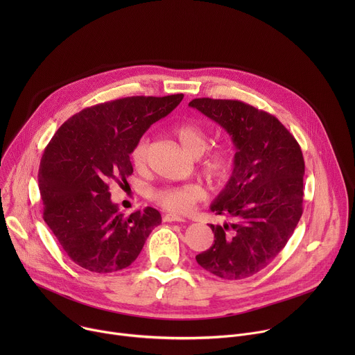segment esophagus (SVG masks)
I'll return each mask as SVG.
<instances>
[{
  "mask_svg": "<svg viewBox=\"0 0 355 355\" xmlns=\"http://www.w3.org/2000/svg\"><path fill=\"white\" fill-rule=\"evenodd\" d=\"M163 222H185V219L180 218V216H175V215H171V214H167V215H163Z\"/></svg>",
  "mask_w": 355,
  "mask_h": 355,
  "instance_id": "34e87169",
  "label": "esophagus"
}]
</instances>
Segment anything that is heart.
I'll use <instances>...</instances> for the list:
<instances>
[{
    "mask_svg": "<svg viewBox=\"0 0 355 355\" xmlns=\"http://www.w3.org/2000/svg\"><path fill=\"white\" fill-rule=\"evenodd\" d=\"M171 133L188 155L200 157V173L211 181L222 182L230 175L234 163L232 150L227 146H216L205 151L208 147V135L199 125L180 122L171 128ZM147 148L148 137L141 136L132 150V163L136 168H141L146 164ZM205 196V189L198 184L162 187L150 192L151 200L173 214H188Z\"/></svg>",
    "mask_w": 355,
    "mask_h": 355,
    "instance_id": "1",
    "label": "heart"
}]
</instances>
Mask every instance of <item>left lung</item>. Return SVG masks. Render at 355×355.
<instances>
[{"label": "left lung", "instance_id": "8db88e82", "mask_svg": "<svg viewBox=\"0 0 355 355\" xmlns=\"http://www.w3.org/2000/svg\"><path fill=\"white\" fill-rule=\"evenodd\" d=\"M196 108L236 146L233 173L211 205L233 223L211 225L215 243L196 263L222 279H244L266 268L291 239L303 212L305 160L296 139L271 114L237 99L195 98Z\"/></svg>", "mask_w": 355, "mask_h": 355}]
</instances>
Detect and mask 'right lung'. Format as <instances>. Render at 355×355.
Listing matches in <instances>:
<instances>
[{"instance_id":"add662e5","label":"right lung","mask_w":355,"mask_h":355,"mask_svg":"<svg viewBox=\"0 0 355 355\" xmlns=\"http://www.w3.org/2000/svg\"><path fill=\"white\" fill-rule=\"evenodd\" d=\"M182 98L139 95L85 108L46 146L39 167L43 220L77 266L98 274L123 270L162 223L160 212L150 207L121 214L110 182H126L136 141Z\"/></svg>"}]
</instances>
